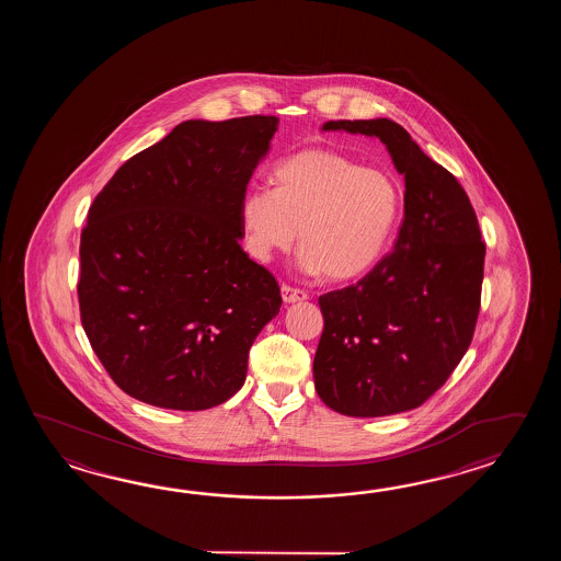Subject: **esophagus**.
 I'll use <instances>...</instances> for the list:
<instances>
[{"label": "esophagus", "instance_id": "1", "mask_svg": "<svg viewBox=\"0 0 561 561\" xmlns=\"http://www.w3.org/2000/svg\"><path fill=\"white\" fill-rule=\"evenodd\" d=\"M280 293H283V300L288 302V305H293V302H302V300H307L309 295L305 293V290H300V288H293V286L283 285L280 286Z\"/></svg>", "mask_w": 561, "mask_h": 561}]
</instances>
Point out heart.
I'll list each match as a JSON object with an SVG mask.
<instances>
[{
  "label": "heart",
  "mask_w": 561,
  "mask_h": 561,
  "mask_svg": "<svg viewBox=\"0 0 561 561\" xmlns=\"http://www.w3.org/2000/svg\"><path fill=\"white\" fill-rule=\"evenodd\" d=\"M271 188H252L240 203L244 247L256 261L290 251L300 230L298 266L348 283L381 261L393 237L401 191L379 168L333 150H302L280 160Z\"/></svg>",
  "instance_id": "obj_1"
}]
</instances>
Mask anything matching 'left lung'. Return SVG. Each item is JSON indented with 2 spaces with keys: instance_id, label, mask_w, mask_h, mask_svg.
<instances>
[{
  "instance_id": "8db88e82",
  "label": "left lung",
  "mask_w": 561,
  "mask_h": 561,
  "mask_svg": "<svg viewBox=\"0 0 561 561\" xmlns=\"http://www.w3.org/2000/svg\"><path fill=\"white\" fill-rule=\"evenodd\" d=\"M322 130L377 136L405 176L394 251L357 285L319 297L312 363L322 403L348 417L423 405L449 379L476 331L485 242L463 186L393 119H331Z\"/></svg>"
}]
</instances>
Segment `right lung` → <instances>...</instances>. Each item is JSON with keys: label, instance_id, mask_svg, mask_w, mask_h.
<instances>
[{"label": "right lung", "instance_id": "obj_1", "mask_svg": "<svg viewBox=\"0 0 561 561\" xmlns=\"http://www.w3.org/2000/svg\"><path fill=\"white\" fill-rule=\"evenodd\" d=\"M275 116L188 119L118 168L88 213L78 300L100 363L148 405L203 411L247 379L283 305L242 251L240 203Z\"/></svg>", "mask_w": 561, "mask_h": 561}]
</instances>
